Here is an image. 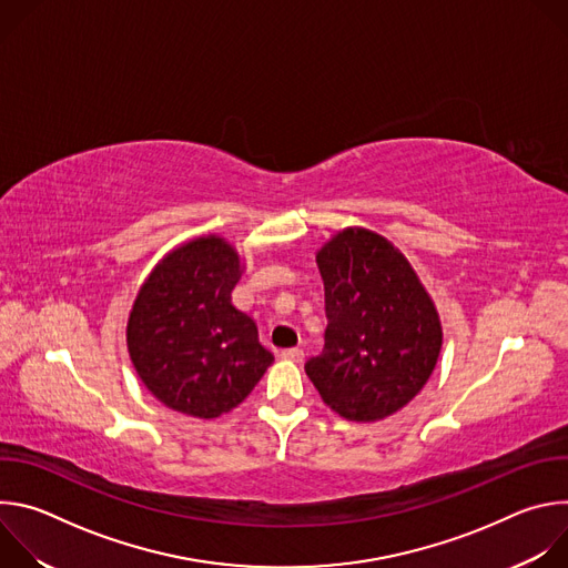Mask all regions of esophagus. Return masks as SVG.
Segmentation results:
<instances>
[{"mask_svg": "<svg viewBox=\"0 0 568 568\" xmlns=\"http://www.w3.org/2000/svg\"><path fill=\"white\" fill-rule=\"evenodd\" d=\"M281 357H283V359H287V362L301 364V362H303V357H305V353H303L301 348H287V351H283V353H281Z\"/></svg>", "mask_w": 568, "mask_h": 568, "instance_id": "1", "label": "esophagus"}]
</instances>
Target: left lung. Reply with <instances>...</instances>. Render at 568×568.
<instances>
[{"instance_id": "1", "label": "left lung", "mask_w": 568, "mask_h": 568, "mask_svg": "<svg viewBox=\"0 0 568 568\" xmlns=\"http://www.w3.org/2000/svg\"><path fill=\"white\" fill-rule=\"evenodd\" d=\"M326 290V346L305 373L346 420L377 423L429 382L443 326L434 298L390 240L346 226L316 252Z\"/></svg>"}]
</instances>
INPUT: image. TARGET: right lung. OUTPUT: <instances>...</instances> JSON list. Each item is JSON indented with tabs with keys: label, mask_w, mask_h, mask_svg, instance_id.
<instances>
[{
	"label": "right lung",
	"mask_w": 568,
	"mask_h": 568,
	"mask_svg": "<svg viewBox=\"0 0 568 568\" xmlns=\"http://www.w3.org/2000/svg\"><path fill=\"white\" fill-rule=\"evenodd\" d=\"M242 270L231 242L209 233L169 252L139 287L128 353L145 388L169 409L220 418L272 366L256 321L231 303Z\"/></svg>",
	"instance_id": "1"
}]
</instances>
